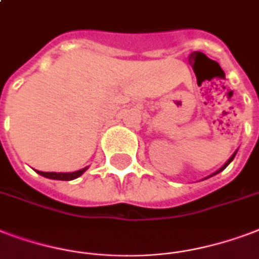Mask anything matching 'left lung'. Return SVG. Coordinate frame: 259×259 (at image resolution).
Returning <instances> with one entry per match:
<instances>
[{
	"label": "left lung",
	"instance_id": "obj_1",
	"mask_svg": "<svg viewBox=\"0 0 259 259\" xmlns=\"http://www.w3.org/2000/svg\"><path fill=\"white\" fill-rule=\"evenodd\" d=\"M235 155H236V152H235V153H234V155H232V156H231V157H230V160H228V161H227V163H226V164H224V165H223V167H222V168H220V169H219V171H217V172H216V174H219V172H222V171H223V169H224V168H226V167H227V165H228V164H230V163H231V161H232V160H234V157H235ZM216 174H213V175H216Z\"/></svg>",
	"mask_w": 259,
	"mask_h": 259
}]
</instances>
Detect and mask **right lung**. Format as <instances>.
<instances>
[{
	"mask_svg": "<svg viewBox=\"0 0 259 259\" xmlns=\"http://www.w3.org/2000/svg\"><path fill=\"white\" fill-rule=\"evenodd\" d=\"M87 168L78 169V171H74V172H43V171H37V174H40L42 177L50 178V179H55V181H73L78 178L81 174H84Z\"/></svg>",
	"mask_w": 259,
	"mask_h": 259,
	"instance_id": "obj_1",
	"label": "right lung"
}]
</instances>
